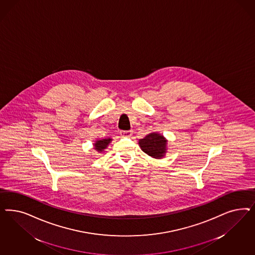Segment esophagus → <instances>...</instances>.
<instances>
[{
	"instance_id": "1",
	"label": "esophagus",
	"mask_w": 255,
	"mask_h": 255,
	"mask_svg": "<svg viewBox=\"0 0 255 255\" xmlns=\"http://www.w3.org/2000/svg\"><path fill=\"white\" fill-rule=\"evenodd\" d=\"M120 135L122 137H129V136L132 135V131L131 130H121L120 131Z\"/></svg>"
}]
</instances>
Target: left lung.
I'll return each instance as SVG.
<instances>
[{"label": "left lung", "instance_id": "1", "mask_svg": "<svg viewBox=\"0 0 255 255\" xmlns=\"http://www.w3.org/2000/svg\"><path fill=\"white\" fill-rule=\"evenodd\" d=\"M166 142L164 138L156 133H151L144 139L139 140L141 150L149 156L160 158L166 151Z\"/></svg>", "mask_w": 255, "mask_h": 255}]
</instances>
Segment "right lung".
<instances>
[{
    "label": "right lung",
    "mask_w": 255,
    "mask_h": 255,
    "mask_svg": "<svg viewBox=\"0 0 255 255\" xmlns=\"http://www.w3.org/2000/svg\"><path fill=\"white\" fill-rule=\"evenodd\" d=\"M110 141H111V139H103V140H98L95 143V149H97L99 152H102L103 149L107 147Z\"/></svg>",
    "instance_id": "right-lung-1"
}]
</instances>
